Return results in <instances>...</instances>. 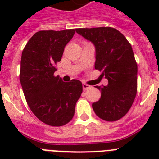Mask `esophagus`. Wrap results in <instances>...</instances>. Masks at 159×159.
Instances as JSON below:
<instances>
[{"mask_svg": "<svg viewBox=\"0 0 159 159\" xmlns=\"http://www.w3.org/2000/svg\"><path fill=\"white\" fill-rule=\"evenodd\" d=\"M91 88V86H89V85H88V84H83V89H84V91H86V90H88V89H89V88Z\"/></svg>", "mask_w": 159, "mask_h": 159, "instance_id": "34e87169", "label": "esophagus"}]
</instances>
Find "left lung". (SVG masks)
<instances>
[{
  "mask_svg": "<svg viewBox=\"0 0 159 159\" xmlns=\"http://www.w3.org/2000/svg\"><path fill=\"white\" fill-rule=\"evenodd\" d=\"M77 33L92 41L96 50L95 68L108 80L99 101L92 103L96 116L107 122L117 121L129 111L137 94L138 66L127 38L111 27L76 29Z\"/></svg>",
  "mask_w": 159,
  "mask_h": 159,
  "instance_id": "1",
  "label": "left lung"
}]
</instances>
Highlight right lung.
Here are the masks:
<instances>
[{
    "label": "right lung",
    "mask_w": 159,
    "mask_h": 159,
    "mask_svg": "<svg viewBox=\"0 0 159 159\" xmlns=\"http://www.w3.org/2000/svg\"><path fill=\"white\" fill-rule=\"evenodd\" d=\"M75 32H37L22 52L20 80L28 105L40 121L52 127H61L71 121L83 92L80 80L64 83L54 75L57 63L61 60L64 47Z\"/></svg>",
    "instance_id": "obj_1"
}]
</instances>
